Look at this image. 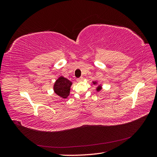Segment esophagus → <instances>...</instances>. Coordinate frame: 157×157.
<instances>
[{"mask_svg":"<svg viewBox=\"0 0 157 157\" xmlns=\"http://www.w3.org/2000/svg\"><path fill=\"white\" fill-rule=\"evenodd\" d=\"M77 80V81H78V82L79 81H82V80H83V77H80L78 78Z\"/></svg>","mask_w":157,"mask_h":157,"instance_id":"esophagus-1","label":"esophagus"}]
</instances>
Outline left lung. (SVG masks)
I'll list each match as a JSON object with an SVG mask.
<instances>
[{
    "instance_id": "left-lung-1",
    "label": "left lung",
    "mask_w": 157,
    "mask_h": 157,
    "mask_svg": "<svg viewBox=\"0 0 157 157\" xmlns=\"http://www.w3.org/2000/svg\"><path fill=\"white\" fill-rule=\"evenodd\" d=\"M94 84H95V82H94ZM101 90V88H100V87H98V88H97V90L98 91H99V90Z\"/></svg>"
}]
</instances>
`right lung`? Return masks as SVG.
<instances>
[{"label": "right lung", "instance_id": "right-lung-1", "mask_svg": "<svg viewBox=\"0 0 157 157\" xmlns=\"http://www.w3.org/2000/svg\"><path fill=\"white\" fill-rule=\"evenodd\" d=\"M72 84L71 82L68 79L63 77H59L54 84V89L56 94L63 98H67L69 95L70 87Z\"/></svg>", "mask_w": 157, "mask_h": 157}]
</instances>
